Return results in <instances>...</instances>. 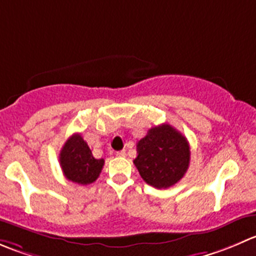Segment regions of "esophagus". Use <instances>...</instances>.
<instances>
[{
    "instance_id": "34e87169",
    "label": "esophagus",
    "mask_w": 256,
    "mask_h": 256,
    "mask_svg": "<svg viewBox=\"0 0 256 256\" xmlns=\"http://www.w3.org/2000/svg\"><path fill=\"white\" fill-rule=\"evenodd\" d=\"M116 156H118V158H125V156H126V152H125V150L118 151V152H116Z\"/></svg>"
}]
</instances>
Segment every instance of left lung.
I'll return each instance as SVG.
<instances>
[{"label": "left lung", "mask_w": 256, "mask_h": 256, "mask_svg": "<svg viewBox=\"0 0 256 256\" xmlns=\"http://www.w3.org/2000/svg\"><path fill=\"white\" fill-rule=\"evenodd\" d=\"M141 178L156 188H166L182 178L190 164V146L168 124L151 128L138 142L134 160Z\"/></svg>", "instance_id": "1"}]
</instances>
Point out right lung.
Returning <instances> with one entry per match:
<instances>
[{"label":"right lung","mask_w":256,"mask_h":256,"mask_svg":"<svg viewBox=\"0 0 256 256\" xmlns=\"http://www.w3.org/2000/svg\"><path fill=\"white\" fill-rule=\"evenodd\" d=\"M58 158L65 178L78 185H88L96 181L105 162L104 158H94L80 134H74L66 141Z\"/></svg>","instance_id":"add662e5"}]
</instances>
